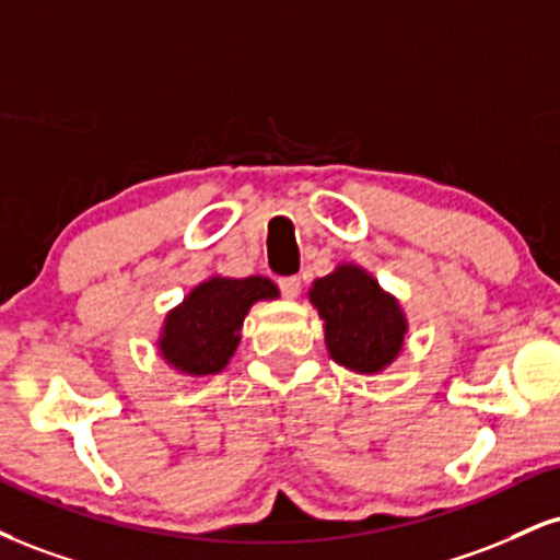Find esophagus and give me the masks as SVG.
Returning <instances> with one entry per match:
<instances>
[{"label": "esophagus", "instance_id": "obj_1", "mask_svg": "<svg viewBox=\"0 0 560 560\" xmlns=\"http://www.w3.org/2000/svg\"><path fill=\"white\" fill-rule=\"evenodd\" d=\"M300 287H302V281L298 279V276H284V279H279V289H281V294H284L287 300L298 298Z\"/></svg>", "mask_w": 560, "mask_h": 560}]
</instances>
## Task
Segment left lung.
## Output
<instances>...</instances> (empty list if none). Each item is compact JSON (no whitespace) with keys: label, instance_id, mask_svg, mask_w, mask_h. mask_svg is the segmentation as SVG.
I'll return each mask as SVG.
<instances>
[{"label":"left lung","instance_id":"1","mask_svg":"<svg viewBox=\"0 0 560 560\" xmlns=\"http://www.w3.org/2000/svg\"><path fill=\"white\" fill-rule=\"evenodd\" d=\"M307 298L318 310L326 349L336 365L375 375L401 354L409 328L407 315L399 300L365 268L341 262L328 276L313 281Z\"/></svg>","mask_w":560,"mask_h":560}]
</instances>
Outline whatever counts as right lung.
<instances>
[{
  "instance_id": "right-lung-1",
  "label": "right lung",
  "mask_w": 560,
  "mask_h": 560,
  "mask_svg": "<svg viewBox=\"0 0 560 560\" xmlns=\"http://www.w3.org/2000/svg\"><path fill=\"white\" fill-rule=\"evenodd\" d=\"M260 300H279V287L266 276H208L166 313L159 354L190 378L221 373L237 352L245 315Z\"/></svg>"
}]
</instances>
